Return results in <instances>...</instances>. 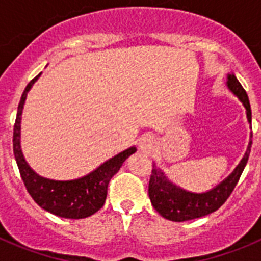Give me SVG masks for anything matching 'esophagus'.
Returning a JSON list of instances; mask_svg holds the SVG:
<instances>
[{"label": "esophagus", "mask_w": 261, "mask_h": 261, "mask_svg": "<svg viewBox=\"0 0 261 261\" xmlns=\"http://www.w3.org/2000/svg\"><path fill=\"white\" fill-rule=\"evenodd\" d=\"M158 146V142H156L155 137L153 136H144V137L140 140V144H138V147H140V150L145 154H151Z\"/></svg>", "instance_id": "34e87169"}]
</instances>
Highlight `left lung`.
I'll return each instance as SVG.
<instances>
[{"mask_svg": "<svg viewBox=\"0 0 261 261\" xmlns=\"http://www.w3.org/2000/svg\"><path fill=\"white\" fill-rule=\"evenodd\" d=\"M225 84L230 93L237 96L239 102L246 108V116L251 126L250 100L234 73L226 74ZM251 145H252V132H250V141H248L246 153L241 159V162L232 170L231 174L227 175L222 181L205 192H191V191L184 190L170 180L162 168H159L155 163H153L150 181H149V197H150L154 209L163 218L174 221V222L196 220V218H201L216 212L231 195L232 190L238 183L239 177L247 165Z\"/></svg>", "mask_w": 261, "mask_h": 261, "instance_id": "1", "label": "left lung"}]
</instances>
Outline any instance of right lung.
Instances as JSON below:
<instances>
[{"label":"right lung","mask_w":261,"mask_h":261,"mask_svg":"<svg viewBox=\"0 0 261 261\" xmlns=\"http://www.w3.org/2000/svg\"><path fill=\"white\" fill-rule=\"evenodd\" d=\"M40 75L41 73L27 85L18 106L13 135V150L15 161L27 191L41 209L61 218H86L102 208L107 197V187L111 177L119 171L128 156L137 151V147L133 145L125 150L120 151L98 166L95 170L77 179L53 180L36 174L23 155L20 145V121L27 94Z\"/></svg>","instance_id":"1"}]
</instances>
